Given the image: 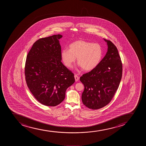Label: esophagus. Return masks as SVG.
Segmentation results:
<instances>
[{"mask_svg":"<svg viewBox=\"0 0 146 146\" xmlns=\"http://www.w3.org/2000/svg\"><path fill=\"white\" fill-rule=\"evenodd\" d=\"M74 78H75V80H76V81H78V80L79 79V77L78 76H77L76 74H75L74 75Z\"/></svg>","mask_w":146,"mask_h":146,"instance_id":"esophagus-1","label":"esophagus"}]
</instances>
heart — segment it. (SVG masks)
<instances>
[{
	"label": "heart",
	"mask_w": 146,
	"mask_h": 146,
	"mask_svg": "<svg viewBox=\"0 0 146 146\" xmlns=\"http://www.w3.org/2000/svg\"><path fill=\"white\" fill-rule=\"evenodd\" d=\"M61 55L67 67H72L77 57V62L82 69L90 71L95 69L101 62L103 56L102 48L98 43L77 40L70 44L69 50H63Z\"/></svg>",
	"instance_id": "obj_1"
}]
</instances>
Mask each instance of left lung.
I'll use <instances>...</instances> for the list:
<instances>
[{
	"instance_id": "obj_1",
	"label": "left lung",
	"mask_w": 146,
	"mask_h": 146,
	"mask_svg": "<svg viewBox=\"0 0 146 146\" xmlns=\"http://www.w3.org/2000/svg\"><path fill=\"white\" fill-rule=\"evenodd\" d=\"M104 39L108 47L106 55L95 69L80 78L85 88L82 102L92 110L101 109L111 102L122 76V63L117 48L110 40Z\"/></svg>"
}]
</instances>
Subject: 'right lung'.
<instances>
[{"label": "right lung", "mask_w": 146, "mask_h": 146, "mask_svg": "<svg viewBox=\"0 0 146 146\" xmlns=\"http://www.w3.org/2000/svg\"><path fill=\"white\" fill-rule=\"evenodd\" d=\"M61 35L39 39L27 54L25 76L27 86L39 102L55 106L75 82L74 74L61 62Z\"/></svg>", "instance_id": "obj_1"}]
</instances>
